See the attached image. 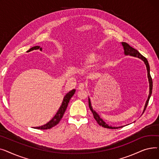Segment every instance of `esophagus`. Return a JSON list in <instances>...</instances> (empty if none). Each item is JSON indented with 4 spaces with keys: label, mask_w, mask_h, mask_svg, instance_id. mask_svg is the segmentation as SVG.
<instances>
[{
    "label": "esophagus",
    "mask_w": 159,
    "mask_h": 159,
    "mask_svg": "<svg viewBox=\"0 0 159 159\" xmlns=\"http://www.w3.org/2000/svg\"><path fill=\"white\" fill-rule=\"evenodd\" d=\"M85 88H86V85L84 84V83H80V84H79V85L78 86V89L82 90V89H84Z\"/></svg>",
    "instance_id": "34e87169"
}]
</instances>
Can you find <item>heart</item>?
Masks as SVG:
<instances>
[{
	"label": "heart",
	"instance_id": "b5f03b06",
	"mask_svg": "<svg viewBox=\"0 0 159 159\" xmlns=\"http://www.w3.org/2000/svg\"><path fill=\"white\" fill-rule=\"evenodd\" d=\"M99 59V56L95 53H90L86 55L84 59H83V63L85 65L90 66L96 63Z\"/></svg>",
	"mask_w": 159,
	"mask_h": 159
}]
</instances>
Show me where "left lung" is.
Returning <instances> with one entry per match:
<instances>
[{
    "instance_id": "8db88e82",
    "label": "left lung",
    "mask_w": 159,
    "mask_h": 159,
    "mask_svg": "<svg viewBox=\"0 0 159 159\" xmlns=\"http://www.w3.org/2000/svg\"><path fill=\"white\" fill-rule=\"evenodd\" d=\"M122 45L123 46V48L124 50V54L126 55H131L133 57H138L139 58H140L141 60H143L146 66V69H147V71H148V81H149V93L148 95V98L146 101V102L145 104V106L144 108V111L143 113L144 112V111L146 110V108L149 102V100L150 98V97L152 95V88H153V81H152V79L151 75H150V68H149V65L148 63V60L146 59V58L144 57L143 55H142L137 49H134L133 48H132L131 46H130L128 43H124V42H122ZM88 104H89V109L92 112L93 115V117L95 119V120L97 122V123L100 125V126H101L105 128H109V129H117L119 128H122V126L120 127H112V126H108V124H107L101 117H100V116L98 115V113L93 110V107L91 106V101H90V99L89 98H88Z\"/></svg>"
}]
</instances>
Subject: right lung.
Instances as JSON below:
<instances>
[{"label": "right lung", "instance_id": "right-lung-1", "mask_svg": "<svg viewBox=\"0 0 159 159\" xmlns=\"http://www.w3.org/2000/svg\"><path fill=\"white\" fill-rule=\"evenodd\" d=\"M34 49H40V51H42V48H40L39 46L32 47L31 48H30L28 50V52L33 51V50H34ZM75 92V89H72L71 91H70L69 93H68L64 96L63 101L62 102V104H61L60 108L58 109L56 115L53 116V118L51 120L48 122L47 124L43 125V126H39V127H36L35 128L39 129H50V128L54 127L55 126H56L57 124L59 123L60 120H61V119L62 118V116L64 114V112L66 111L67 107H68V103L70 101V99L73 97V95H74Z\"/></svg>", "mask_w": 159, "mask_h": 159}]
</instances>
